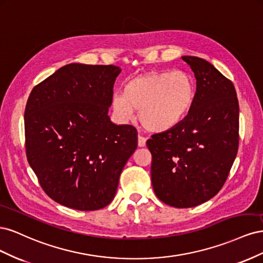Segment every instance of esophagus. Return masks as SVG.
Returning a JSON list of instances; mask_svg holds the SVG:
<instances>
[{
	"instance_id": "34e87169",
	"label": "esophagus",
	"mask_w": 263,
	"mask_h": 263,
	"mask_svg": "<svg viewBox=\"0 0 263 263\" xmlns=\"http://www.w3.org/2000/svg\"><path fill=\"white\" fill-rule=\"evenodd\" d=\"M146 146V138L142 136H138V147H145Z\"/></svg>"
}]
</instances>
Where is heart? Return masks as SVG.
<instances>
[{"label": "heart", "instance_id": "b5f03b06", "mask_svg": "<svg viewBox=\"0 0 263 263\" xmlns=\"http://www.w3.org/2000/svg\"><path fill=\"white\" fill-rule=\"evenodd\" d=\"M196 95L193 79L183 71H155L127 82L124 92L112 97L117 119L133 121L139 110V122L151 133L173 129L186 117Z\"/></svg>", "mask_w": 263, "mask_h": 263}]
</instances>
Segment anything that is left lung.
<instances>
[{
    "mask_svg": "<svg viewBox=\"0 0 263 263\" xmlns=\"http://www.w3.org/2000/svg\"><path fill=\"white\" fill-rule=\"evenodd\" d=\"M181 58L196 79L194 104L177 127L153 135L147 147L156 195L186 209L211 200L226 182L239 144V105L234 84L212 63Z\"/></svg>",
    "mask_w": 263,
    "mask_h": 263,
    "instance_id": "left-lung-1",
    "label": "left lung"
}]
</instances>
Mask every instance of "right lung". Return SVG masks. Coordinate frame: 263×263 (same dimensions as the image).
I'll list each match as a JSON object with an SVG mask.
<instances>
[{
  "label": "right lung",
  "mask_w": 263,
  "mask_h": 263,
  "mask_svg": "<svg viewBox=\"0 0 263 263\" xmlns=\"http://www.w3.org/2000/svg\"><path fill=\"white\" fill-rule=\"evenodd\" d=\"M121 71L70 63L30 92L24 118L27 160L46 194L67 208L108 205L137 148L136 128L108 116Z\"/></svg>",
  "instance_id": "obj_1"
}]
</instances>
